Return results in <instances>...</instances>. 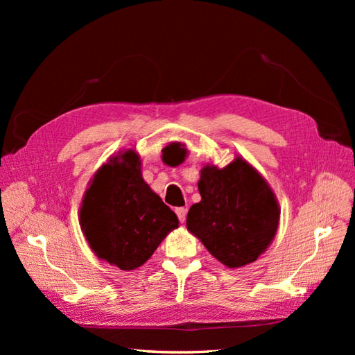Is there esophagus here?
Here are the masks:
<instances>
[{
    "mask_svg": "<svg viewBox=\"0 0 355 355\" xmlns=\"http://www.w3.org/2000/svg\"><path fill=\"white\" fill-rule=\"evenodd\" d=\"M176 214H178V218H179L180 223H185V220H187V209H185V207L176 209Z\"/></svg>",
    "mask_w": 355,
    "mask_h": 355,
    "instance_id": "obj_1",
    "label": "esophagus"
}]
</instances>
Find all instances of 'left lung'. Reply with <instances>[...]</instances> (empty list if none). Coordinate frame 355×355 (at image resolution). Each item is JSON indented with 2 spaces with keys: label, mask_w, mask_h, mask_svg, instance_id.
I'll return each instance as SVG.
<instances>
[{
  "label": "left lung",
  "mask_w": 355,
  "mask_h": 355,
  "mask_svg": "<svg viewBox=\"0 0 355 355\" xmlns=\"http://www.w3.org/2000/svg\"><path fill=\"white\" fill-rule=\"evenodd\" d=\"M198 191L201 201L188 211V231L225 266L254 262L272 243L280 222V206L270 184L237 157L223 168L204 166Z\"/></svg>",
  "instance_id": "8db88e82"
}]
</instances>
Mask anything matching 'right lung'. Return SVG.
Segmentation results:
<instances>
[{"instance_id": "1", "label": "right lung", "mask_w": 355, "mask_h": 355, "mask_svg": "<svg viewBox=\"0 0 355 355\" xmlns=\"http://www.w3.org/2000/svg\"><path fill=\"white\" fill-rule=\"evenodd\" d=\"M133 149L110 157L89 182L80 207L81 231L99 259L132 271L142 266L179 219L142 178Z\"/></svg>"}]
</instances>
